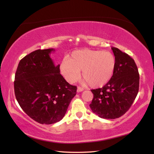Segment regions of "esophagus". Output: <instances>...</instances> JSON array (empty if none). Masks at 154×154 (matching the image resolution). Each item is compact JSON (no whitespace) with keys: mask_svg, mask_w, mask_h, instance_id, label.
Returning a JSON list of instances; mask_svg holds the SVG:
<instances>
[{"mask_svg":"<svg viewBox=\"0 0 154 154\" xmlns=\"http://www.w3.org/2000/svg\"><path fill=\"white\" fill-rule=\"evenodd\" d=\"M84 89H83V88H82V87H77V91L78 93H79V92H82V91H83Z\"/></svg>","mask_w":154,"mask_h":154,"instance_id":"obj_1","label":"esophagus"}]
</instances>
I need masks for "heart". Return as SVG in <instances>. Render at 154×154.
Returning a JSON list of instances; mask_svg holds the SVG:
<instances>
[{
    "label": "heart",
    "mask_w": 154,
    "mask_h": 154,
    "mask_svg": "<svg viewBox=\"0 0 154 154\" xmlns=\"http://www.w3.org/2000/svg\"><path fill=\"white\" fill-rule=\"evenodd\" d=\"M115 56L110 51L80 50L74 51L60 63V71L69 83H73L80 77L92 87H100L112 79L116 69Z\"/></svg>",
    "instance_id": "obj_1"
}]
</instances>
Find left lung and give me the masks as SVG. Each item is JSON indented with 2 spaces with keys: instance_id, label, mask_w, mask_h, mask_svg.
Segmentation results:
<instances>
[{
  "instance_id": "8db88e82",
  "label": "left lung",
  "mask_w": 154,
  "mask_h": 154,
  "mask_svg": "<svg viewBox=\"0 0 154 154\" xmlns=\"http://www.w3.org/2000/svg\"><path fill=\"white\" fill-rule=\"evenodd\" d=\"M116 65L109 82L103 88L91 90L90 104L93 112L100 118L115 119L125 114L134 101L139 90L140 76L134 60L119 49L112 47Z\"/></svg>"
}]
</instances>
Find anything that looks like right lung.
Masks as SVG:
<instances>
[{"label":"right lung","instance_id":"add662e5","mask_svg":"<svg viewBox=\"0 0 154 154\" xmlns=\"http://www.w3.org/2000/svg\"><path fill=\"white\" fill-rule=\"evenodd\" d=\"M53 48L38 50L20 61L14 83L16 99L31 119L51 124L64 117L77 87L69 84L50 57Z\"/></svg>","mask_w":154,"mask_h":154}]
</instances>
